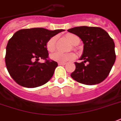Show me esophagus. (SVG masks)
I'll return each instance as SVG.
<instances>
[{
	"label": "esophagus",
	"mask_w": 121,
	"mask_h": 121,
	"mask_svg": "<svg viewBox=\"0 0 121 121\" xmlns=\"http://www.w3.org/2000/svg\"><path fill=\"white\" fill-rule=\"evenodd\" d=\"M58 64L59 65H65L66 62H58Z\"/></svg>",
	"instance_id": "34e87169"
}]
</instances>
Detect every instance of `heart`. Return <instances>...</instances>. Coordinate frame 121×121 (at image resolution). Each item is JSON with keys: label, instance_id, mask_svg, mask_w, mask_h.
I'll return each instance as SVG.
<instances>
[{"label": "heart", "instance_id": "1", "mask_svg": "<svg viewBox=\"0 0 121 121\" xmlns=\"http://www.w3.org/2000/svg\"><path fill=\"white\" fill-rule=\"evenodd\" d=\"M66 37L73 45H77L80 42V39L76 35H74L72 33H68L66 35ZM56 40H57V37L53 36V37H50L46 42V47L49 52H53L55 50ZM50 57L52 60H53L55 61L65 62L69 61L75 59L76 55L74 53H72V52L62 53V52H57L51 55Z\"/></svg>", "mask_w": 121, "mask_h": 121}]
</instances>
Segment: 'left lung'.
I'll return each mask as SVG.
<instances>
[{
  "label": "left lung",
  "mask_w": 121,
  "mask_h": 121,
  "mask_svg": "<svg viewBox=\"0 0 121 121\" xmlns=\"http://www.w3.org/2000/svg\"><path fill=\"white\" fill-rule=\"evenodd\" d=\"M81 38L84 50L80 63L71 77L86 85L100 83L108 76L115 61V44L105 30L99 27L79 26L68 30Z\"/></svg>",
  "instance_id": "left-lung-1"
}]
</instances>
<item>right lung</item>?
<instances>
[{
	"label": "right lung",
	"mask_w": 121,
	"mask_h": 121,
	"mask_svg": "<svg viewBox=\"0 0 121 121\" xmlns=\"http://www.w3.org/2000/svg\"><path fill=\"white\" fill-rule=\"evenodd\" d=\"M62 31L35 28L22 29L13 35L6 46L5 62L9 73L17 83L36 88L52 78L58 64L48 59L46 44L50 37ZM39 58L45 62L39 63Z\"/></svg>",
	"instance_id": "right-lung-1"
}]
</instances>
